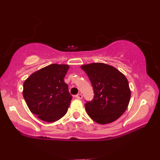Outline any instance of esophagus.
Returning <instances> with one entry per match:
<instances>
[{
    "instance_id": "34e87169",
    "label": "esophagus",
    "mask_w": 160,
    "mask_h": 160,
    "mask_svg": "<svg viewBox=\"0 0 160 160\" xmlns=\"http://www.w3.org/2000/svg\"><path fill=\"white\" fill-rule=\"evenodd\" d=\"M75 97H76V98H77V99H82L83 95H82V94H78V95H76Z\"/></svg>"
}]
</instances>
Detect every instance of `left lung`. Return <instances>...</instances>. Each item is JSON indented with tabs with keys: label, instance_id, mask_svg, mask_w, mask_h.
Instances as JSON below:
<instances>
[{
	"label": "left lung",
	"instance_id": "8db88e82",
	"mask_svg": "<svg viewBox=\"0 0 160 160\" xmlns=\"http://www.w3.org/2000/svg\"><path fill=\"white\" fill-rule=\"evenodd\" d=\"M90 80L94 98L84 104L87 114L100 124L114 122L123 114L130 102L131 92L123 73L101 62L82 65Z\"/></svg>",
	"mask_w": 160,
	"mask_h": 160
}]
</instances>
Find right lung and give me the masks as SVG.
<instances>
[{
	"label": "right lung",
	"instance_id": "1",
	"mask_svg": "<svg viewBox=\"0 0 160 160\" xmlns=\"http://www.w3.org/2000/svg\"><path fill=\"white\" fill-rule=\"evenodd\" d=\"M68 65L52 64L32 73L23 84V97L38 118L54 122L67 113L72 96L64 82Z\"/></svg>",
	"mask_w": 160,
	"mask_h": 160
}]
</instances>
